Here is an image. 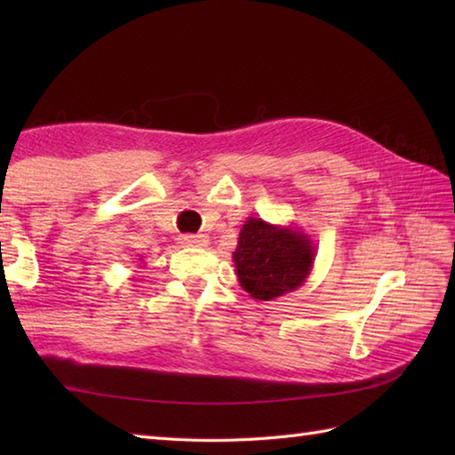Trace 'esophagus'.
<instances>
[{"label":"esophagus","instance_id":"1","mask_svg":"<svg viewBox=\"0 0 455 455\" xmlns=\"http://www.w3.org/2000/svg\"><path fill=\"white\" fill-rule=\"evenodd\" d=\"M180 244L181 246H207L209 244V236L205 235H183L180 236Z\"/></svg>","mask_w":455,"mask_h":455}]
</instances>
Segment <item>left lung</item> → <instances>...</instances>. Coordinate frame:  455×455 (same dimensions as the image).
<instances>
[{
	"mask_svg": "<svg viewBox=\"0 0 455 455\" xmlns=\"http://www.w3.org/2000/svg\"><path fill=\"white\" fill-rule=\"evenodd\" d=\"M315 256L313 240L301 228L248 217L240 228L233 262L244 291L258 301H272L307 282Z\"/></svg>",
	"mask_w": 455,
	"mask_h": 455,
	"instance_id": "obj_1",
	"label": "left lung"
}]
</instances>
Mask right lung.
Segmentation results:
<instances>
[{
  "mask_svg": "<svg viewBox=\"0 0 455 455\" xmlns=\"http://www.w3.org/2000/svg\"><path fill=\"white\" fill-rule=\"evenodd\" d=\"M140 262H142V258H140Z\"/></svg>",
  "mask_w": 455,
  "mask_h": 455,
  "instance_id": "add662e5",
  "label": "right lung"
}]
</instances>
